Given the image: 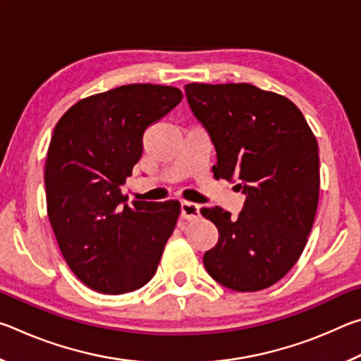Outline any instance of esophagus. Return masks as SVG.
<instances>
[{
    "mask_svg": "<svg viewBox=\"0 0 361 361\" xmlns=\"http://www.w3.org/2000/svg\"><path fill=\"white\" fill-rule=\"evenodd\" d=\"M181 216L186 219V221H195V219L200 218V205L188 202V200H183L181 202Z\"/></svg>",
    "mask_w": 361,
    "mask_h": 361,
    "instance_id": "1",
    "label": "esophagus"
}]
</instances>
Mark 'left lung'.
Here are the masks:
<instances>
[{
  "mask_svg": "<svg viewBox=\"0 0 361 361\" xmlns=\"http://www.w3.org/2000/svg\"><path fill=\"white\" fill-rule=\"evenodd\" d=\"M186 99L216 149L215 178L247 195L237 218L221 207L200 213L216 226L204 255L212 279L259 291L296 264L312 229L320 191L319 145L291 100L240 84H186Z\"/></svg>",
  "mask_w": 361,
  "mask_h": 361,
  "instance_id": "left-lung-1",
  "label": "left lung"
}]
</instances>
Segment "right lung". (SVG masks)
<instances>
[{
	"instance_id": "right-lung-1",
	"label": "right lung",
	"mask_w": 361,
	"mask_h": 361,
	"mask_svg": "<svg viewBox=\"0 0 361 361\" xmlns=\"http://www.w3.org/2000/svg\"><path fill=\"white\" fill-rule=\"evenodd\" d=\"M181 99L170 85H121L79 100L54 129L44 169L47 216L66 264L89 288L122 295L157 271L180 202L129 205L121 186L142 157L145 130Z\"/></svg>"
}]
</instances>
